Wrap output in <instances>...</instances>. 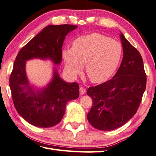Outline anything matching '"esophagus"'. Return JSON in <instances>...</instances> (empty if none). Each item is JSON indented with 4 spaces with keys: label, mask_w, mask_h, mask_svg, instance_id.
Listing matches in <instances>:
<instances>
[{
    "label": "esophagus",
    "mask_w": 156,
    "mask_h": 156,
    "mask_svg": "<svg viewBox=\"0 0 156 156\" xmlns=\"http://www.w3.org/2000/svg\"><path fill=\"white\" fill-rule=\"evenodd\" d=\"M79 90H80V95H83L86 92V90L84 87H80Z\"/></svg>",
    "instance_id": "esophagus-1"
}]
</instances>
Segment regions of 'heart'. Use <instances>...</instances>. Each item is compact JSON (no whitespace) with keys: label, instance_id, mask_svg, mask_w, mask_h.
<instances>
[{"label":"heart","instance_id":"obj_1","mask_svg":"<svg viewBox=\"0 0 156 156\" xmlns=\"http://www.w3.org/2000/svg\"><path fill=\"white\" fill-rule=\"evenodd\" d=\"M119 42L99 33L81 36L73 42L72 48H65L63 57L67 72L76 76L83 72L93 83L106 81L117 68L122 56Z\"/></svg>","mask_w":156,"mask_h":156}]
</instances>
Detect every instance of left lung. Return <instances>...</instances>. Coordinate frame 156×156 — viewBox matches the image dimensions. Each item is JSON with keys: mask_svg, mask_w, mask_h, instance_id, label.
<instances>
[{"mask_svg": "<svg viewBox=\"0 0 156 156\" xmlns=\"http://www.w3.org/2000/svg\"><path fill=\"white\" fill-rule=\"evenodd\" d=\"M123 56L111 80L88 89L93 100L87 119L93 127L110 131L123 126L136 113L146 89L147 76L140 52L122 33Z\"/></svg>", "mask_w": 156, "mask_h": 156, "instance_id": "1", "label": "left lung"}]
</instances>
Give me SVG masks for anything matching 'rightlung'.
<instances>
[{
    "instance_id": "right-lung-1",
    "label": "right lung",
    "mask_w": 156,
    "mask_h": 156,
    "mask_svg": "<svg viewBox=\"0 0 156 156\" xmlns=\"http://www.w3.org/2000/svg\"><path fill=\"white\" fill-rule=\"evenodd\" d=\"M78 26L49 25L20 50L9 78L13 101L19 115L33 126L50 127L58 124L66 112V104L79 96V84L66 83L54 67L52 78L41 89H33L27 76L26 61L33 58L50 60L57 66L62 61L66 36Z\"/></svg>"
}]
</instances>
